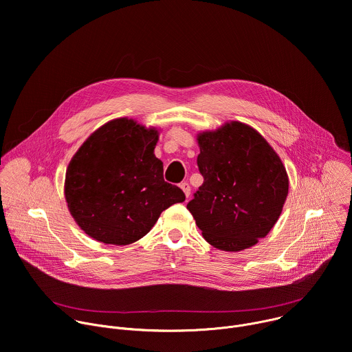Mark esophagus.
<instances>
[{
  "instance_id": "34e87169",
  "label": "esophagus",
  "mask_w": 352,
  "mask_h": 352,
  "mask_svg": "<svg viewBox=\"0 0 352 352\" xmlns=\"http://www.w3.org/2000/svg\"><path fill=\"white\" fill-rule=\"evenodd\" d=\"M181 189L184 190L185 196L189 197V195H190V186H189V184H188V182H182V184H181Z\"/></svg>"
}]
</instances>
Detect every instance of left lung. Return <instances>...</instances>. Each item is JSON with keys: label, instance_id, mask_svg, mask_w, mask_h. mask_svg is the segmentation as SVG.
I'll return each instance as SVG.
<instances>
[{"label": "left lung", "instance_id": "obj_1", "mask_svg": "<svg viewBox=\"0 0 352 352\" xmlns=\"http://www.w3.org/2000/svg\"><path fill=\"white\" fill-rule=\"evenodd\" d=\"M204 177L186 205L204 238L236 252L258 243L277 223L288 195V175L266 139L232 121L197 135Z\"/></svg>", "mask_w": 352, "mask_h": 352}]
</instances>
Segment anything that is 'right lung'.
Segmentation results:
<instances>
[{"label": "right lung", "mask_w": 352, "mask_h": 352, "mask_svg": "<svg viewBox=\"0 0 352 352\" xmlns=\"http://www.w3.org/2000/svg\"><path fill=\"white\" fill-rule=\"evenodd\" d=\"M156 128L117 118L94 131L65 174V199L76 224L91 238L129 245L144 236L163 210L185 193L163 178L155 156Z\"/></svg>", "instance_id": "add662e5"}]
</instances>
